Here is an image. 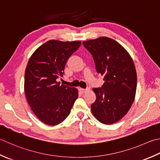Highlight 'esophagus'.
I'll return each instance as SVG.
<instances>
[{"mask_svg":"<svg viewBox=\"0 0 160 160\" xmlns=\"http://www.w3.org/2000/svg\"><path fill=\"white\" fill-rule=\"evenodd\" d=\"M79 90H80V92L81 93H86V92H89V91H90V89H89V88H86V89H84V88H79Z\"/></svg>","mask_w":160,"mask_h":160,"instance_id":"1","label":"esophagus"}]
</instances>
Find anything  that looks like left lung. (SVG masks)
Returning a JSON list of instances; mask_svg holds the SVG:
<instances>
[{
	"instance_id": "left-lung-1",
	"label": "left lung",
	"mask_w": 160,
	"mask_h": 160,
	"mask_svg": "<svg viewBox=\"0 0 160 160\" xmlns=\"http://www.w3.org/2000/svg\"><path fill=\"white\" fill-rule=\"evenodd\" d=\"M92 55L98 73L104 76L102 88H94L93 115L106 125L113 124L132 106L137 90L135 66L129 53L117 41L101 37L82 42Z\"/></svg>"
}]
</instances>
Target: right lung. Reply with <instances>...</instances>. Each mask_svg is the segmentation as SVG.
Wrapping results in <instances>:
<instances>
[{
	"instance_id": "right-lung-1",
	"label": "right lung",
	"mask_w": 160,
	"mask_h": 160,
	"mask_svg": "<svg viewBox=\"0 0 160 160\" xmlns=\"http://www.w3.org/2000/svg\"><path fill=\"white\" fill-rule=\"evenodd\" d=\"M80 41L51 39L40 46L29 59L25 71L24 90L33 113L43 123L56 126L64 121L78 97L76 88L57 81L67 59L79 48Z\"/></svg>"
}]
</instances>
